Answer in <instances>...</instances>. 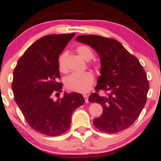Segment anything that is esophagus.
<instances>
[{
  "label": "esophagus",
  "instance_id": "34e87169",
  "mask_svg": "<svg viewBox=\"0 0 161 161\" xmlns=\"http://www.w3.org/2000/svg\"><path fill=\"white\" fill-rule=\"evenodd\" d=\"M83 97H84V99H85L86 103H88V102H89V97H88V96H87L86 94H83Z\"/></svg>",
  "mask_w": 161,
  "mask_h": 161
}]
</instances>
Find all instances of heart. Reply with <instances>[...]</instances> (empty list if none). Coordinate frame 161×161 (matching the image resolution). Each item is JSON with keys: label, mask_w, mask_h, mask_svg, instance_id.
Wrapping results in <instances>:
<instances>
[{"label": "heart", "mask_w": 161, "mask_h": 161, "mask_svg": "<svg viewBox=\"0 0 161 161\" xmlns=\"http://www.w3.org/2000/svg\"><path fill=\"white\" fill-rule=\"evenodd\" d=\"M77 53L83 59L90 61L94 56L92 50L88 46L81 45L76 48ZM69 57L68 51H63L58 59V69L61 72L68 70L67 60ZM94 83V75L91 72L86 71L82 74H71L64 79V86L68 90L78 92H86L92 88Z\"/></svg>", "instance_id": "heart-1"}]
</instances>
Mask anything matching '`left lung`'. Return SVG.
Wrapping results in <instances>:
<instances>
[{
    "instance_id": "8db88e82",
    "label": "left lung",
    "mask_w": 161,
    "mask_h": 161,
    "mask_svg": "<svg viewBox=\"0 0 161 161\" xmlns=\"http://www.w3.org/2000/svg\"><path fill=\"white\" fill-rule=\"evenodd\" d=\"M76 40L92 47L100 58V76L89 101L100 103L103 113L93 125L111 134L128 129L147 103L150 84L145 70L118 40L97 35L79 36ZM100 90L108 92L106 97L98 95Z\"/></svg>"
}]
</instances>
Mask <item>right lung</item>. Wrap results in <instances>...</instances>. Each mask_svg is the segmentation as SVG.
I'll use <instances>...</instances> for the list:
<instances>
[{"label": "right lung", "mask_w": 161, "mask_h": 161, "mask_svg": "<svg viewBox=\"0 0 161 161\" xmlns=\"http://www.w3.org/2000/svg\"><path fill=\"white\" fill-rule=\"evenodd\" d=\"M75 33L41 37L18 61L11 83L14 98L29 125L41 134L56 136L69 129L71 114L85 103L82 94L64 92L56 101L63 84L58 59Z\"/></svg>", "instance_id": "obj_1"}]
</instances>
